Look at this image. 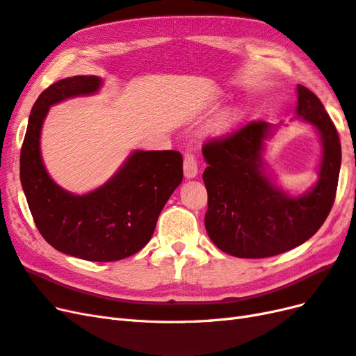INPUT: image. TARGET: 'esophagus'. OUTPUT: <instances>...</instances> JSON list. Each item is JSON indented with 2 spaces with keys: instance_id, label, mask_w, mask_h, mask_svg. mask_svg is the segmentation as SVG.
<instances>
[{
  "instance_id": "esophagus-1",
  "label": "esophagus",
  "mask_w": 356,
  "mask_h": 356,
  "mask_svg": "<svg viewBox=\"0 0 356 356\" xmlns=\"http://www.w3.org/2000/svg\"><path fill=\"white\" fill-rule=\"evenodd\" d=\"M199 172L197 160L191 153H186L184 156V175L186 178H195Z\"/></svg>"
}]
</instances>
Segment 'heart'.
<instances>
[{
    "instance_id": "obj_1",
    "label": "heart",
    "mask_w": 356,
    "mask_h": 356,
    "mask_svg": "<svg viewBox=\"0 0 356 356\" xmlns=\"http://www.w3.org/2000/svg\"><path fill=\"white\" fill-rule=\"evenodd\" d=\"M245 113L241 108H232L227 113H224L221 117V120L218 123V127L222 129V131H227V129L234 127L236 124H239L243 120Z\"/></svg>"
}]
</instances>
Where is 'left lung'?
Here are the masks:
<instances>
[{
  "label": "left lung",
  "instance_id": "1",
  "mask_svg": "<svg viewBox=\"0 0 356 356\" xmlns=\"http://www.w3.org/2000/svg\"><path fill=\"white\" fill-rule=\"evenodd\" d=\"M297 95V115L315 126L324 147L318 182L306 195L291 197L264 174L261 156L272 124L248 122L202 147L208 161L204 227L225 254L266 258L286 252L310 239L332 208L341 163L337 129L314 92L298 84Z\"/></svg>",
  "mask_w": 356,
  "mask_h": 356
}]
</instances>
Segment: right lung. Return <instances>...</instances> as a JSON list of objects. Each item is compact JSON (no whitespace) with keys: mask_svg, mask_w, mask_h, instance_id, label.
<instances>
[{"mask_svg":"<svg viewBox=\"0 0 356 356\" xmlns=\"http://www.w3.org/2000/svg\"><path fill=\"white\" fill-rule=\"evenodd\" d=\"M101 84L95 75H75L38 96L20 152V182L38 232L55 250L88 261H117L152 239L161 209L182 181V156L174 149L135 152L108 182L88 195L60 188L42 165V120L50 105L95 93Z\"/></svg>","mask_w":356,"mask_h":356,"instance_id":"1","label":"right lung"}]
</instances>
